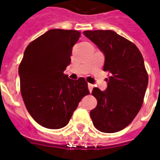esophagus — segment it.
I'll return each instance as SVG.
<instances>
[{
  "instance_id": "1",
  "label": "esophagus",
  "mask_w": 160,
  "mask_h": 160,
  "mask_svg": "<svg viewBox=\"0 0 160 160\" xmlns=\"http://www.w3.org/2000/svg\"><path fill=\"white\" fill-rule=\"evenodd\" d=\"M88 89H89L90 92H92V89H93V85L92 84H88Z\"/></svg>"
}]
</instances>
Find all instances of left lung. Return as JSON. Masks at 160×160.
Wrapping results in <instances>:
<instances>
[{
    "label": "left lung",
    "instance_id": "left-lung-1",
    "mask_svg": "<svg viewBox=\"0 0 160 160\" xmlns=\"http://www.w3.org/2000/svg\"><path fill=\"white\" fill-rule=\"evenodd\" d=\"M84 35L103 53V70L110 73L107 89L92 90L98 100L90 112L93 125L104 133L121 131L142 105L148 83L142 55L135 44L113 30H87Z\"/></svg>",
    "mask_w": 160,
    "mask_h": 160
}]
</instances>
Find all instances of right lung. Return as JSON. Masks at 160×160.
Here are the masks:
<instances>
[{
  "label": "right lung",
  "mask_w": 160,
  "mask_h": 160,
  "mask_svg": "<svg viewBox=\"0 0 160 160\" xmlns=\"http://www.w3.org/2000/svg\"><path fill=\"white\" fill-rule=\"evenodd\" d=\"M80 32L50 29L26 47L18 68L20 91L26 108L43 127L68 125L80 100L90 92L84 78L63 74Z\"/></svg>",
  "instance_id": "add662e5"
}]
</instances>
